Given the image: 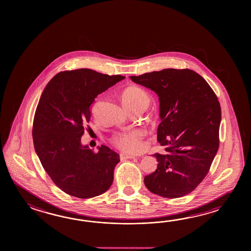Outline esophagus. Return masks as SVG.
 <instances>
[{"instance_id": "obj_1", "label": "esophagus", "mask_w": 251, "mask_h": 251, "mask_svg": "<svg viewBox=\"0 0 251 251\" xmlns=\"http://www.w3.org/2000/svg\"><path fill=\"white\" fill-rule=\"evenodd\" d=\"M120 158L122 159V160H125V159H134L135 158V156H133V155L126 154V153H120Z\"/></svg>"}]
</instances>
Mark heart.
I'll list each match as a JSON object with an SVG mask.
<instances>
[{"label":"heart","mask_w":251,"mask_h":251,"mask_svg":"<svg viewBox=\"0 0 251 251\" xmlns=\"http://www.w3.org/2000/svg\"><path fill=\"white\" fill-rule=\"evenodd\" d=\"M124 106L132 113L144 112L149 107L151 99L143 89L132 86L128 87L122 93ZM145 131L140 128L128 131H121L111 137V143L115 147L126 152H136L142 147V140Z\"/></svg>","instance_id":"b5f03b06"}]
</instances>
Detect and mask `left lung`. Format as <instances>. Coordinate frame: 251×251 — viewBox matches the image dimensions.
<instances>
[{"instance_id":"left-lung-1","label":"left lung","mask_w":251,"mask_h":251,"mask_svg":"<svg viewBox=\"0 0 251 251\" xmlns=\"http://www.w3.org/2000/svg\"><path fill=\"white\" fill-rule=\"evenodd\" d=\"M130 79L155 91L160 100L157 140L164 151L153 155L158 167L144 184L162 198L184 197L203 181L218 151V98L190 69H163Z\"/></svg>"}]
</instances>
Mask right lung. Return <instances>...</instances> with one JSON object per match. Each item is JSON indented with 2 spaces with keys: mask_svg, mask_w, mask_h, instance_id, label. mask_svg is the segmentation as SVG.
<instances>
[{
  "mask_svg": "<svg viewBox=\"0 0 251 251\" xmlns=\"http://www.w3.org/2000/svg\"><path fill=\"white\" fill-rule=\"evenodd\" d=\"M91 69L64 71L43 91L33 121V142L43 168L64 192L94 198L112 185L119 155L105 145L95 152L80 138L95 98L124 80Z\"/></svg>",
  "mask_w": 251,
  "mask_h": 251,
  "instance_id": "add662e5",
  "label": "right lung"
}]
</instances>
